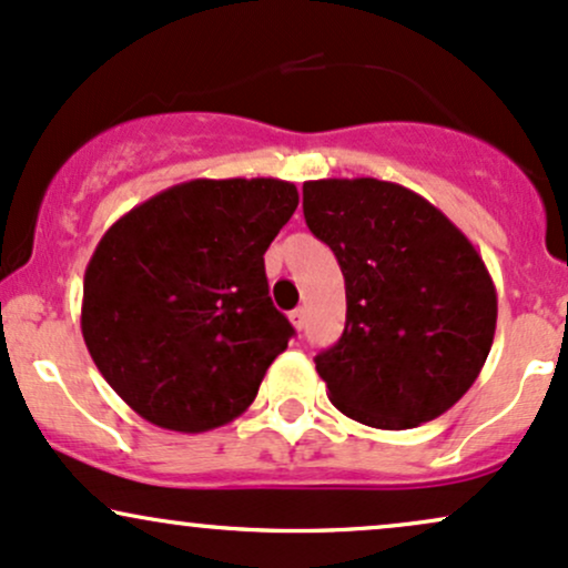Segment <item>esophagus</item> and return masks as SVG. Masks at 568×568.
<instances>
[{
    "label": "esophagus",
    "mask_w": 568,
    "mask_h": 568,
    "mask_svg": "<svg viewBox=\"0 0 568 568\" xmlns=\"http://www.w3.org/2000/svg\"><path fill=\"white\" fill-rule=\"evenodd\" d=\"M290 322H292V326H295V329L300 332L305 326V308H295L290 313Z\"/></svg>",
    "instance_id": "1"
}]
</instances>
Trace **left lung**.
<instances>
[{
    "instance_id": "8db88e82",
    "label": "left lung",
    "mask_w": 568,
    "mask_h": 568,
    "mask_svg": "<svg viewBox=\"0 0 568 568\" xmlns=\"http://www.w3.org/2000/svg\"><path fill=\"white\" fill-rule=\"evenodd\" d=\"M303 212L345 276L343 337L316 356L329 402L383 430L442 417L495 343L497 290L476 246L428 199L377 178L308 180Z\"/></svg>"
}]
</instances>
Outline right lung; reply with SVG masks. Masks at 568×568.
<instances>
[{
	"label": "right lung",
	"mask_w": 568,
	"mask_h": 568,
	"mask_svg": "<svg viewBox=\"0 0 568 568\" xmlns=\"http://www.w3.org/2000/svg\"><path fill=\"white\" fill-rule=\"evenodd\" d=\"M295 183L196 178L132 206L84 271L82 337L105 383L164 430L236 419L295 335L273 308L265 250Z\"/></svg>",
	"instance_id": "add662e5"
}]
</instances>
